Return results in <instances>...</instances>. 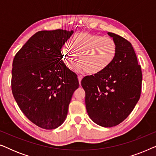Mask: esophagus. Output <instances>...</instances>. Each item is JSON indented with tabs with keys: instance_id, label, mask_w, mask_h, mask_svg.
<instances>
[{
	"instance_id": "esophagus-1",
	"label": "esophagus",
	"mask_w": 156,
	"mask_h": 156,
	"mask_svg": "<svg viewBox=\"0 0 156 156\" xmlns=\"http://www.w3.org/2000/svg\"><path fill=\"white\" fill-rule=\"evenodd\" d=\"M83 78V76L82 75H79L78 76V80H79V83H80V84H81V81H82Z\"/></svg>"
}]
</instances>
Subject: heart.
Listing matches in <instances>:
<instances>
[{
  "mask_svg": "<svg viewBox=\"0 0 156 156\" xmlns=\"http://www.w3.org/2000/svg\"><path fill=\"white\" fill-rule=\"evenodd\" d=\"M117 53L116 42L111 38L89 33H80L62 47V55L66 67L72 69L75 62H80L76 69L89 74H98L106 70L114 62Z\"/></svg>",
  "mask_w": 156,
  "mask_h": 156,
  "instance_id": "obj_1",
  "label": "heart"
}]
</instances>
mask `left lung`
I'll return each mask as SVG.
<instances>
[{
  "mask_svg": "<svg viewBox=\"0 0 156 156\" xmlns=\"http://www.w3.org/2000/svg\"><path fill=\"white\" fill-rule=\"evenodd\" d=\"M107 34L117 45L114 62L101 73L85 76L81 85L90 119L101 126L112 127L124 121L139 100L142 72L131 42Z\"/></svg>",
  "mask_w": 156,
  "mask_h": 156,
  "instance_id": "left-lung-1",
  "label": "left lung"
}]
</instances>
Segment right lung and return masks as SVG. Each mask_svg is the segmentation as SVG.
<instances>
[{"label": "right lung", "instance_id": "obj_1", "mask_svg": "<svg viewBox=\"0 0 156 156\" xmlns=\"http://www.w3.org/2000/svg\"><path fill=\"white\" fill-rule=\"evenodd\" d=\"M73 30H54L36 33L14 57L11 87L17 104L37 126L55 129L67 117L76 74L62 60V47Z\"/></svg>", "mask_w": 156, "mask_h": 156}]
</instances>
